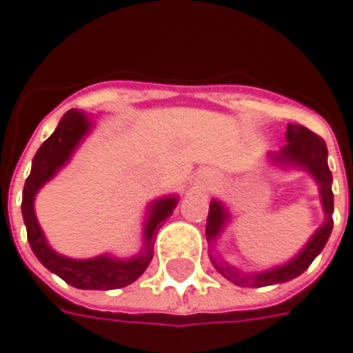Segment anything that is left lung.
Returning a JSON list of instances; mask_svg holds the SVG:
<instances>
[{
    "label": "left lung",
    "instance_id": "obj_1",
    "mask_svg": "<svg viewBox=\"0 0 353 353\" xmlns=\"http://www.w3.org/2000/svg\"><path fill=\"white\" fill-rule=\"evenodd\" d=\"M286 140L288 144L284 145L279 155H274L279 161L294 163V165H300L303 169L315 176V181L319 182L321 186V201H323V208L327 211V223L313 234V238L310 240V244L303 248V252L296 259H292L290 263L283 265V267H276V269H271V271H265V273L254 274V276H240V274L230 269V267H225V265H215L217 271L223 276H227L228 281L240 284V286H269V284L276 283H286L294 276L302 274L307 267L311 265V261L319 255V252L325 248L327 240L330 236V230H332V190H330V182H332V174H330L329 165H327V144L325 140L321 138L319 134L311 132L310 128L305 126H296L288 125V132H286ZM225 219H227V213L223 205L219 201H211L209 203V215H208V227H205V234L208 238H215L219 234V230L225 225Z\"/></svg>",
    "mask_w": 353,
    "mask_h": 353
}]
</instances>
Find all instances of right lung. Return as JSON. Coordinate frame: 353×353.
I'll list each match as a JSON object with an SVG mask.
<instances>
[{
    "instance_id": "1",
    "label": "right lung",
    "mask_w": 353,
    "mask_h": 353,
    "mask_svg": "<svg viewBox=\"0 0 353 353\" xmlns=\"http://www.w3.org/2000/svg\"><path fill=\"white\" fill-rule=\"evenodd\" d=\"M90 123L86 117L70 109L67 111L55 132L40 145L32 159V171L30 176L24 182L23 190V217L26 225V234L30 248L36 257L42 261L51 273L59 274L65 283H69L74 288L84 290H113L123 288L126 284L134 283L140 274L144 273L145 267L152 261V242L155 232L159 230L161 223L172 215V209L176 205L174 198L155 201L152 205V215L145 225V254L138 255L130 261H117L107 255L96 257V259H67L63 255L55 254L42 234V228L34 215V196L40 190L43 182H48L55 174L63 163L70 157L72 150L77 148L80 138L88 132Z\"/></svg>"
}]
</instances>
